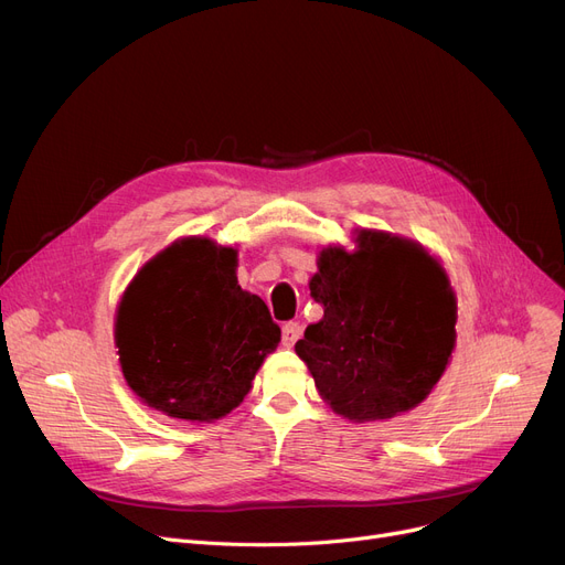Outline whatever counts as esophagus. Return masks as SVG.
Returning a JSON list of instances; mask_svg holds the SVG:
<instances>
[{
    "instance_id": "esophagus-1",
    "label": "esophagus",
    "mask_w": 565,
    "mask_h": 565,
    "mask_svg": "<svg viewBox=\"0 0 565 565\" xmlns=\"http://www.w3.org/2000/svg\"><path fill=\"white\" fill-rule=\"evenodd\" d=\"M300 337H302V324H300V322L290 320V322H286L284 328H281V343H284L286 348H292L295 343H298Z\"/></svg>"
}]
</instances>
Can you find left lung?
Masks as SVG:
<instances>
[{
	"label": "left lung",
	"mask_w": 565,
	"mask_h": 565,
	"mask_svg": "<svg viewBox=\"0 0 565 565\" xmlns=\"http://www.w3.org/2000/svg\"><path fill=\"white\" fill-rule=\"evenodd\" d=\"M311 298L324 316L295 352L316 390L354 424L384 422L424 403L456 348L449 275L419 243L358 228L354 249L322 247Z\"/></svg>",
	"instance_id": "1"
}]
</instances>
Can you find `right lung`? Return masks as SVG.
I'll list each match as a JSON object with an SVG mask.
<instances>
[{"instance_id": "right-lung-1", "label": "right lung", "mask_w": 565, "mask_h": 565, "mask_svg": "<svg viewBox=\"0 0 565 565\" xmlns=\"http://www.w3.org/2000/svg\"><path fill=\"white\" fill-rule=\"evenodd\" d=\"M235 270V247L190 235L146 260L128 284L114 345L143 405L178 422L213 424L245 401L281 330Z\"/></svg>"}]
</instances>
